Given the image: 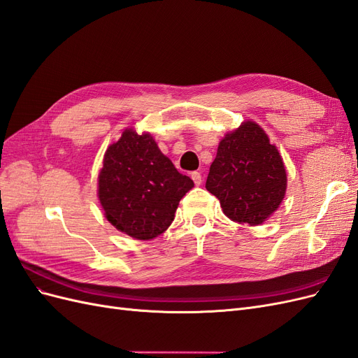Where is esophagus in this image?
<instances>
[{
	"instance_id": "34e87169",
	"label": "esophagus",
	"mask_w": 358,
	"mask_h": 358,
	"mask_svg": "<svg viewBox=\"0 0 358 358\" xmlns=\"http://www.w3.org/2000/svg\"><path fill=\"white\" fill-rule=\"evenodd\" d=\"M191 178H192V180H194V183H196V185H201V173L200 171H192Z\"/></svg>"
}]
</instances>
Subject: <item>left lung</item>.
<instances>
[{"mask_svg": "<svg viewBox=\"0 0 358 358\" xmlns=\"http://www.w3.org/2000/svg\"><path fill=\"white\" fill-rule=\"evenodd\" d=\"M206 189L234 222L258 225L278 210L287 191V171L275 145L252 121L225 134Z\"/></svg>", "mask_w": 358, "mask_h": 358, "instance_id": "8db88e82", "label": "left lung"}]
</instances>
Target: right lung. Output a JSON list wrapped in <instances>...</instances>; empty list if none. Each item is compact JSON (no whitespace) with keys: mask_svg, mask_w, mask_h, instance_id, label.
I'll list each match as a JSON object with an SVG mask.
<instances>
[{"mask_svg":"<svg viewBox=\"0 0 358 358\" xmlns=\"http://www.w3.org/2000/svg\"><path fill=\"white\" fill-rule=\"evenodd\" d=\"M192 187L152 136L137 134L133 128L107 148L99 175V199L107 221L137 241L164 233Z\"/></svg>","mask_w":358,"mask_h":358,"instance_id":"add662e5","label":"right lung"}]
</instances>
